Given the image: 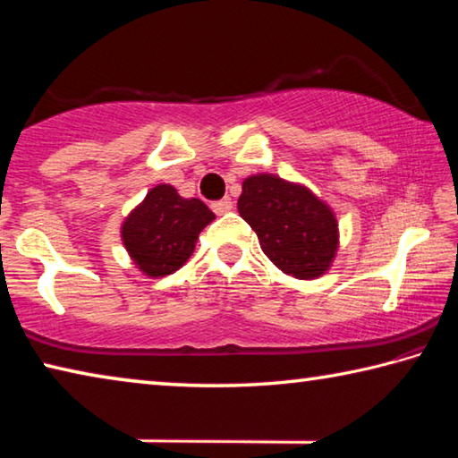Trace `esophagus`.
I'll return each mask as SVG.
<instances>
[{"label": "esophagus", "instance_id": "34e87169", "mask_svg": "<svg viewBox=\"0 0 458 458\" xmlns=\"http://www.w3.org/2000/svg\"><path fill=\"white\" fill-rule=\"evenodd\" d=\"M212 210L218 214V216H222V214H228L230 210H232V201H230V198H226V199H220V201H214L212 204Z\"/></svg>", "mask_w": 458, "mask_h": 458}]
</instances>
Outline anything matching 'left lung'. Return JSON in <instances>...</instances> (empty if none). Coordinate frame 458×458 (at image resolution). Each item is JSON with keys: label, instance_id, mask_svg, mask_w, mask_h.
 Returning <instances> with one entry per match:
<instances>
[{"label": "left lung", "instance_id": "8db88e82", "mask_svg": "<svg viewBox=\"0 0 458 458\" xmlns=\"http://www.w3.org/2000/svg\"><path fill=\"white\" fill-rule=\"evenodd\" d=\"M238 212L257 232L262 252L284 275L313 281L333 267L339 250L337 216L307 185L275 174L248 175Z\"/></svg>", "mask_w": 458, "mask_h": 458}]
</instances>
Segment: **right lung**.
<instances>
[{
	"label": "right lung",
	"mask_w": 458,
	"mask_h": 458,
	"mask_svg": "<svg viewBox=\"0 0 458 458\" xmlns=\"http://www.w3.org/2000/svg\"><path fill=\"white\" fill-rule=\"evenodd\" d=\"M216 214L198 198H182L174 185L157 183L121 224L123 246L139 273L174 275L196 250L199 232Z\"/></svg>",
	"instance_id": "right-lung-1"
}]
</instances>
